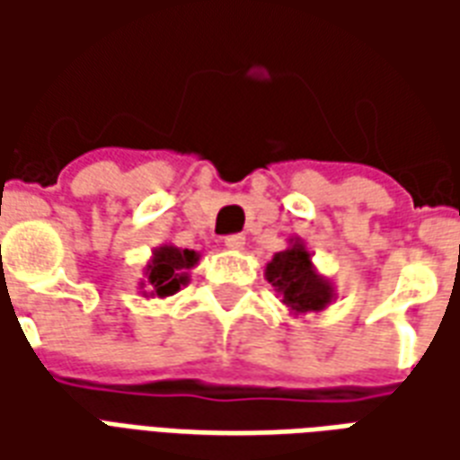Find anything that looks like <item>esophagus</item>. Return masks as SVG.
Instances as JSON below:
<instances>
[{
    "mask_svg": "<svg viewBox=\"0 0 460 460\" xmlns=\"http://www.w3.org/2000/svg\"><path fill=\"white\" fill-rule=\"evenodd\" d=\"M224 246L231 251H241L243 246H246V236H241V234H231V236L224 239Z\"/></svg>",
    "mask_w": 460,
    "mask_h": 460,
    "instance_id": "esophagus-1",
    "label": "esophagus"
}]
</instances>
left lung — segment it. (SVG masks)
Here are the masks:
<instances>
[{"label": "left lung", "instance_id": "left-lung-1", "mask_svg": "<svg viewBox=\"0 0 460 460\" xmlns=\"http://www.w3.org/2000/svg\"><path fill=\"white\" fill-rule=\"evenodd\" d=\"M263 276L273 286L276 296L288 308L290 315L323 313L338 298L332 280L315 269L313 253L300 236L288 239V249L279 251L266 263Z\"/></svg>", "mask_w": 460, "mask_h": 460}]
</instances>
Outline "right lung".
Returning <instances> with one entry per match:
<instances>
[{"mask_svg":"<svg viewBox=\"0 0 460 460\" xmlns=\"http://www.w3.org/2000/svg\"><path fill=\"white\" fill-rule=\"evenodd\" d=\"M201 253L162 243L152 251L140 279L142 298H170L181 286L190 283V270L199 263Z\"/></svg>","mask_w":460,"mask_h":460,"instance_id":"obj_1","label":"right lung"}]
</instances>
